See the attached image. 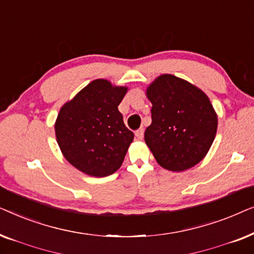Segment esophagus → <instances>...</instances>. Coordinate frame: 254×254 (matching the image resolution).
Returning <instances> with one entry per match:
<instances>
[{
	"label": "esophagus",
	"mask_w": 254,
	"mask_h": 254,
	"mask_svg": "<svg viewBox=\"0 0 254 254\" xmlns=\"http://www.w3.org/2000/svg\"><path fill=\"white\" fill-rule=\"evenodd\" d=\"M143 134H144L143 128H140V129L135 131V136H136V138H138V140H142V138H143Z\"/></svg>",
	"instance_id": "obj_1"
}]
</instances>
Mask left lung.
Listing matches in <instances>:
<instances>
[{"label": "left lung", "mask_w": 254, "mask_h": 254, "mask_svg": "<svg viewBox=\"0 0 254 254\" xmlns=\"http://www.w3.org/2000/svg\"><path fill=\"white\" fill-rule=\"evenodd\" d=\"M151 125L144 141L162 168L180 172L202 159L213 144L217 116L204 93L173 75H162L147 89Z\"/></svg>", "instance_id": "left-lung-1"}]
</instances>
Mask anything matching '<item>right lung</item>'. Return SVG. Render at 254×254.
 <instances>
[{
  "label": "right lung",
  "instance_id": "right-lung-1",
  "mask_svg": "<svg viewBox=\"0 0 254 254\" xmlns=\"http://www.w3.org/2000/svg\"><path fill=\"white\" fill-rule=\"evenodd\" d=\"M127 88L96 79L62 106L55 123L57 141L65 159L92 177L112 175L123 164L134 134L118 106Z\"/></svg>",
  "mask_w": 254,
  "mask_h": 254
}]
</instances>
